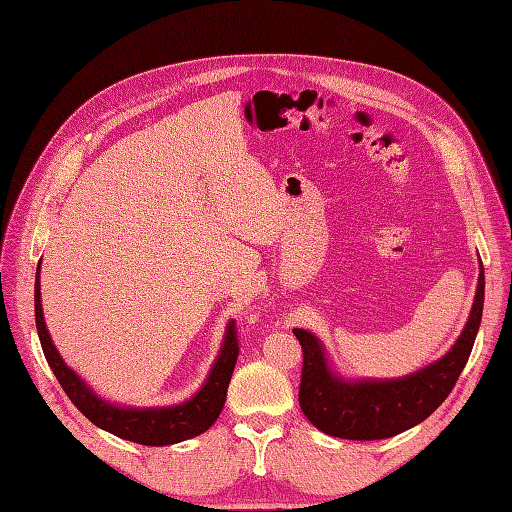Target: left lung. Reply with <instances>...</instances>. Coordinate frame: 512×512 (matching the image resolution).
<instances>
[{
    "instance_id": "8db88e82",
    "label": "left lung",
    "mask_w": 512,
    "mask_h": 512,
    "mask_svg": "<svg viewBox=\"0 0 512 512\" xmlns=\"http://www.w3.org/2000/svg\"><path fill=\"white\" fill-rule=\"evenodd\" d=\"M479 270L471 316L454 347L441 360L402 379L345 381L330 370L318 337L295 328L303 349L299 404L311 425L332 437L372 441L404 433L429 418L446 402L471 355L485 295L483 265Z\"/></svg>"
}]
</instances>
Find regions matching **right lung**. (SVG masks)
<instances>
[{"mask_svg": "<svg viewBox=\"0 0 512 512\" xmlns=\"http://www.w3.org/2000/svg\"><path fill=\"white\" fill-rule=\"evenodd\" d=\"M35 324L43 355H46V360L64 393L69 395L77 410L85 418H90L96 427L121 439L142 443V446H171V443L186 441L190 437L205 433L226 404L228 385L240 351L234 320L226 328L224 345H221V351L201 391L190 397L188 402L169 408H121L108 404L62 362L60 353L50 339L46 322H43L39 268L35 276Z\"/></svg>", "mask_w": 512, "mask_h": 512, "instance_id": "obj_1", "label": "right lung"}]
</instances>
